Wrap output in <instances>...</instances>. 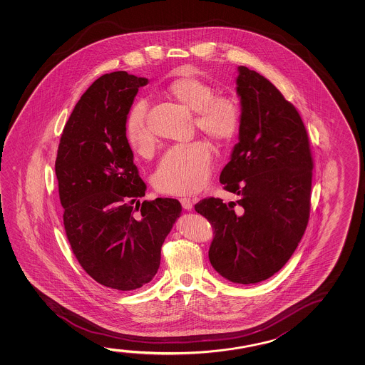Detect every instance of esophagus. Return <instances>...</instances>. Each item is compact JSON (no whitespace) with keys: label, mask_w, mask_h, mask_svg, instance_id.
<instances>
[{"label":"esophagus","mask_w":365,"mask_h":365,"mask_svg":"<svg viewBox=\"0 0 365 365\" xmlns=\"http://www.w3.org/2000/svg\"><path fill=\"white\" fill-rule=\"evenodd\" d=\"M180 203H182L183 209L191 210L193 207V200L190 197L180 198Z\"/></svg>","instance_id":"obj_1"}]
</instances>
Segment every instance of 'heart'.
<instances>
[{
  "instance_id": "heart-1",
  "label": "heart",
  "mask_w": 365,
  "mask_h": 365,
  "mask_svg": "<svg viewBox=\"0 0 365 365\" xmlns=\"http://www.w3.org/2000/svg\"><path fill=\"white\" fill-rule=\"evenodd\" d=\"M175 102L195 112L198 130L215 144H227L240 125V109L229 96H214L215 90L202 78L183 73L168 86ZM125 140L135 153L145 155L154 149L155 136L146 123V104L132 107L125 120ZM211 173V151L206 143L196 140L167 150L156 167L153 182L167 195H191L198 192Z\"/></svg>"
}]
</instances>
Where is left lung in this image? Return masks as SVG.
<instances>
[{"label":"left lung","instance_id":"8db88e82","mask_svg":"<svg viewBox=\"0 0 365 365\" xmlns=\"http://www.w3.org/2000/svg\"><path fill=\"white\" fill-rule=\"evenodd\" d=\"M240 143L220 174L240 198H203L195 210L215 229L212 267L235 284H256L292 257L311 214L313 158L297 108L258 72L238 67Z\"/></svg>","mask_w":365,"mask_h":365}]
</instances>
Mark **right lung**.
Wrapping results in <instances>:
<instances>
[{
	"label": "right lung",
	"instance_id": "add662e5",
	"mask_svg": "<svg viewBox=\"0 0 365 365\" xmlns=\"http://www.w3.org/2000/svg\"><path fill=\"white\" fill-rule=\"evenodd\" d=\"M148 81L115 71L90 85L63 128L54 164L75 257L96 282L122 292L153 280L182 211L174 198L140 201L146 185L125 131L138 88Z\"/></svg>",
	"mask_w": 365,
	"mask_h": 365
}]
</instances>
